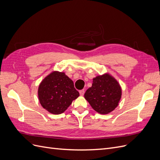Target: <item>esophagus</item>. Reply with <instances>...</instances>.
<instances>
[{
	"label": "esophagus",
	"mask_w": 160,
	"mask_h": 160,
	"mask_svg": "<svg viewBox=\"0 0 160 160\" xmlns=\"http://www.w3.org/2000/svg\"><path fill=\"white\" fill-rule=\"evenodd\" d=\"M79 93H80V95L83 96V95H84V93H85V90H84V89H83V90H81V91H79Z\"/></svg>",
	"instance_id": "1"
}]
</instances>
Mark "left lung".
Masks as SVG:
<instances>
[{"instance_id":"obj_1","label":"left lung","mask_w":160,"mask_h":160,"mask_svg":"<svg viewBox=\"0 0 160 160\" xmlns=\"http://www.w3.org/2000/svg\"><path fill=\"white\" fill-rule=\"evenodd\" d=\"M122 92L118 81L109 73H105L93 79L92 86L86 91L84 97L92 108L104 115L118 107Z\"/></svg>"}]
</instances>
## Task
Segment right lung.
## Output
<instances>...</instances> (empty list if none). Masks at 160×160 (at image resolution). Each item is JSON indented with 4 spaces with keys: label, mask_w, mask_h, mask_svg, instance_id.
<instances>
[{
    "label": "right lung",
    "mask_w": 160,
    "mask_h": 160,
    "mask_svg": "<svg viewBox=\"0 0 160 160\" xmlns=\"http://www.w3.org/2000/svg\"><path fill=\"white\" fill-rule=\"evenodd\" d=\"M79 96L73 81L64 72L52 71L38 86V97L42 107L55 115L62 113Z\"/></svg>",
    "instance_id": "1"
}]
</instances>
